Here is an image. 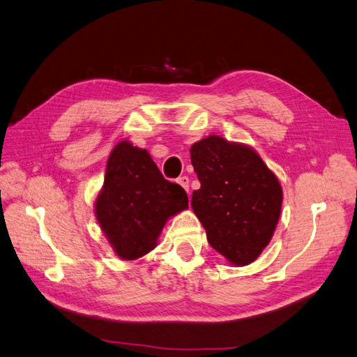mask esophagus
<instances>
[{"instance_id": "obj_1", "label": "esophagus", "mask_w": 357, "mask_h": 357, "mask_svg": "<svg viewBox=\"0 0 357 357\" xmlns=\"http://www.w3.org/2000/svg\"><path fill=\"white\" fill-rule=\"evenodd\" d=\"M178 185L183 188V189H186V192H189V177L188 176H181V177H178Z\"/></svg>"}]
</instances>
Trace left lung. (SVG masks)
<instances>
[{
	"label": "left lung",
	"mask_w": 357,
	"mask_h": 357,
	"mask_svg": "<svg viewBox=\"0 0 357 357\" xmlns=\"http://www.w3.org/2000/svg\"><path fill=\"white\" fill-rule=\"evenodd\" d=\"M201 188L192 208L210 245L234 265H248L262 253L282 210V186L255 150L210 135L190 149Z\"/></svg>",
	"instance_id": "8db88e82"
}]
</instances>
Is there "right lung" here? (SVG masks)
Listing matches in <instances>:
<instances>
[{
  "mask_svg": "<svg viewBox=\"0 0 357 357\" xmlns=\"http://www.w3.org/2000/svg\"><path fill=\"white\" fill-rule=\"evenodd\" d=\"M188 202L185 189L165 180L144 149L122 142L107 162L95 213L114 252L134 261L152 250L168 218Z\"/></svg>",
  "mask_w": 357,
  "mask_h": 357,
  "instance_id": "1",
  "label": "right lung"
}]
</instances>
